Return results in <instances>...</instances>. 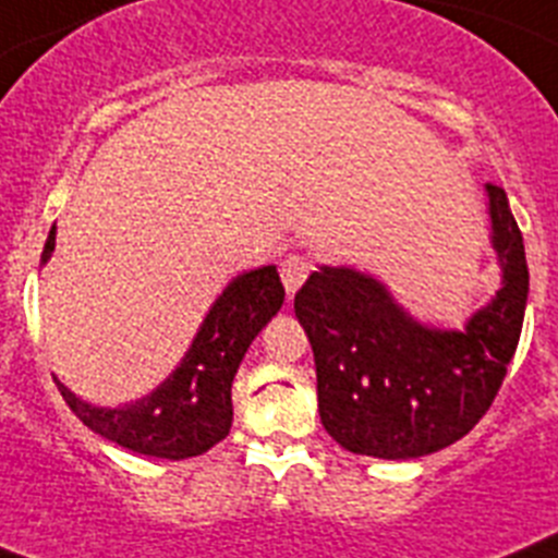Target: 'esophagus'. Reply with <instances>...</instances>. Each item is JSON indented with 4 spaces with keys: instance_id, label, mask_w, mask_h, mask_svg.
<instances>
[{
    "instance_id": "1",
    "label": "esophagus",
    "mask_w": 558,
    "mask_h": 558,
    "mask_svg": "<svg viewBox=\"0 0 558 558\" xmlns=\"http://www.w3.org/2000/svg\"><path fill=\"white\" fill-rule=\"evenodd\" d=\"M311 260L305 255H286L283 264H280V278H283V286L289 294L300 289L305 283V278L311 275Z\"/></svg>"
}]
</instances>
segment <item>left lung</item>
Returning a JSON list of instances; mask_svg holds the SVG:
<instances>
[{"instance_id": "8db88e82", "label": "left lung", "mask_w": 558, "mask_h": 558, "mask_svg": "<svg viewBox=\"0 0 558 558\" xmlns=\"http://www.w3.org/2000/svg\"><path fill=\"white\" fill-rule=\"evenodd\" d=\"M500 289L464 330L425 325L386 283L353 267H319L294 294L314 350L323 425L341 448L420 459L475 428L498 395L529 300L523 233L500 185L486 183Z\"/></svg>"}]
</instances>
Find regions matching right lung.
I'll return each mask as SVG.
<instances>
[{
    "label": "right lung",
    "mask_w": 558,
    "mask_h": 558,
    "mask_svg": "<svg viewBox=\"0 0 558 558\" xmlns=\"http://www.w3.org/2000/svg\"><path fill=\"white\" fill-rule=\"evenodd\" d=\"M52 250L54 225L44 244L41 267L52 258ZM283 298L278 267L235 275L205 314L192 348L158 389L117 409L92 405L58 380L60 395L94 434L133 453L172 461L203 456L230 434V386L247 348L278 314Z\"/></svg>",
    "instance_id": "add662e5"
}]
</instances>
